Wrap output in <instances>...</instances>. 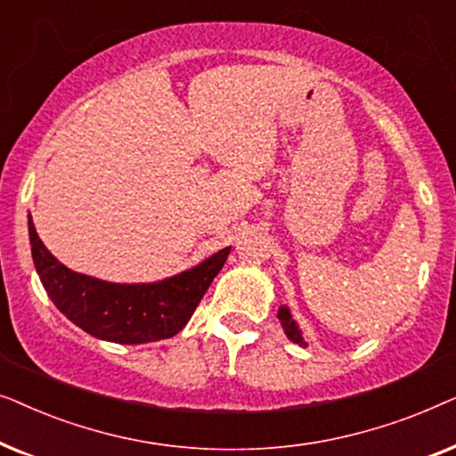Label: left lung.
I'll return each mask as SVG.
<instances>
[{"label":"left lung","mask_w":456,"mask_h":456,"mask_svg":"<svg viewBox=\"0 0 456 456\" xmlns=\"http://www.w3.org/2000/svg\"><path fill=\"white\" fill-rule=\"evenodd\" d=\"M278 320H280V323H282L284 334L289 336V338H290L292 342H297V345H301V346H307V342L303 340L301 330H298L297 322L292 320L289 307H280V311H278Z\"/></svg>","instance_id":"obj_1"}]
</instances>
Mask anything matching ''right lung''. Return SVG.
Returning a JSON list of instances; mask_svg holds the SVG:
<instances>
[{
	"mask_svg": "<svg viewBox=\"0 0 456 456\" xmlns=\"http://www.w3.org/2000/svg\"><path fill=\"white\" fill-rule=\"evenodd\" d=\"M28 239L37 273L55 307L86 334L118 345H145L176 336L230 253V247L222 248L191 270L159 282L116 284L60 264L43 245L30 216Z\"/></svg>",
	"mask_w": 456,
	"mask_h": 456,
	"instance_id": "1",
	"label": "right lung"
}]
</instances>
